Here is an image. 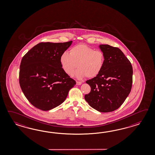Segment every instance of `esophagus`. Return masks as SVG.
Returning <instances> with one entry per match:
<instances>
[{"instance_id":"34e87169","label":"esophagus","mask_w":155,"mask_h":155,"mask_svg":"<svg viewBox=\"0 0 155 155\" xmlns=\"http://www.w3.org/2000/svg\"><path fill=\"white\" fill-rule=\"evenodd\" d=\"M81 84H82L81 82H79V81H77V82H76V84L78 85H78H81Z\"/></svg>"}]
</instances>
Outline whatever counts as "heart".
<instances>
[{"instance_id":"obj_1","label":"heart","mask_w":155,"mask_h":155,"mask_svg":"<svg viewBox=\"0 0 155 155\" xmlns=\"http://www.w3.org/2000/svg\"><path fill=\"white\" fill-rule=\"evenodd\" d=\"M60 61L63 71L69 76H73L78 64L79 69L76 71V77L82 79L86 76L91 78L98 76L101 72L105 57L101 51L80 44L73 47L69 54L63 53Z\"/></svg>"}]
</instances>
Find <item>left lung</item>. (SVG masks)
I'll list each match as a JSON object with an SVG mask.
<instances>
[{
  "mask_svg": "<svg viewBox=\"0 0 155 155\" xmlns=\"http://www.w3.org/2000/svg\"><path fill=\"white\" fill-rule=\"evenodd\" d=\"M105 63L98 76L86 82L91 88L84 98L100 112L108 113L117 109L131 91L133 68L130 61L120 49L109 45H100Z\"/></svg>",
  "mask_w": 155,
  "mask_h": 155,
  "instance_id": "obj_1",
  "label": "left lung"
}]
</instances>
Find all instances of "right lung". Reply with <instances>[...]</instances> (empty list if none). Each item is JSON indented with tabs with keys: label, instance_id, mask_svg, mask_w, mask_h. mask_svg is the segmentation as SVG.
Instances as JSON below:
<instances>
[{
	"label": "right lung",
	"instance_id": "add662e5",
	"mask_svg": "<svg viewBox=\"0 0 155 155\" xmlns=\"http://www.w3.org/2000/svg\"><path fill=\"white\" fill-rule=\"evenodd\" d=\"M72 41L41 42L23 57L20 65L19 84L23 93L35 107L53 109L64 102L76 84L61 67V55Z\"/></svg>",
	"mask_w": 155,
	"mask_h": 155
}]
</instances>
